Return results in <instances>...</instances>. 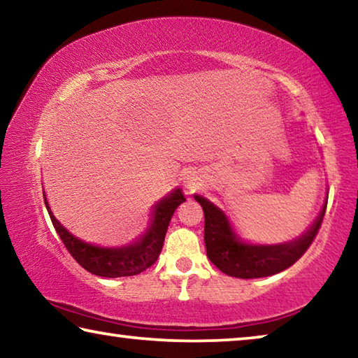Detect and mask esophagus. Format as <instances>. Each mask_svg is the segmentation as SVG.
<instances>
[{
	"label": "esophagus",
	"instance_id": "obj_1",
	"mask_svg": "<svg viewBox=\"0 0 358 358\" xmlns=\"http://www.w3.org/2000/svg\"><path fill=\"white\" fill-rule=\"evenodd\" d=\"M199 186H201V181H199L197 178H194V177H192V178L189 180V183H187V187H189V189H191V191H194V189H197V187H199Z\"/></svg>",
	"mask_w": 358,
	"mask_h": 358
}]
</instances>
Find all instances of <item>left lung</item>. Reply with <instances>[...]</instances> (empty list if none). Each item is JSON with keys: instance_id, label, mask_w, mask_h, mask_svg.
Segmentation results:
<instances>
[{"instance_id": "1", "label": "left lung", "mask_w": 358, "mask_h": 358, "mask_svg": "<svg viewBox=\"0 0 358 358\" xmlns=\"http://www.w3.org/2000/svg\"><path fill=\"white\" fill-rule=\"evenodd\" d=\"M194 199L203 208V240L208 259L222 273L243 278V280L280 273V271L294 265L316 238L327 210L325 203L317 221L299 240L275 246H252L240 243L235 237L232 227H230L226 215L220 208H216L213 203L202 196H194Z\"/></svg>"}]
</instances>
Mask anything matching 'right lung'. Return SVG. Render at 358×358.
<instances>
[{"mask_svg": "<svg viewBox=\"0 0 358 358\" xmlns=\"http://www.w3.org/2000/svg\"><path fill=\"white\" fill-rule=\"evenodd\" d=\"M185 201L186 199L183 192L180 189H175L171 196H167L164 201H161L156 205L155 220L151 222L147 234L141 240L123 248H99L83 243L82 240H78L74 235L69 234L57 221V217L52 215L44 194V202L48 210V215H50L52 224L55 227L57 234L59 235V238H62L63 245L66 246V250L69 251L71 256L85 270L93 275L104 278L134 276L150 268L156 262L157 257H159L173 211Z\"/></svg>", "mask_w": 358, "mask_h": 358, "instance_id": "obj_1", "label": "right lung"}]
</instances>
